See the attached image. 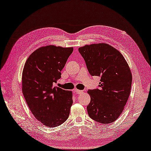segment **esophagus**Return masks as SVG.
<instances>
[{"label": "esophagus", "mask_w": 151, "mask_h": 151, "mask_svg": "<svg viewBox=\"0 0 151 151\" xmlns=\"http://www.w3.org/2000/svg\"><path fill=\"white\" fill-rule=\"evenodd\" d=\"M75 92L77 94H82L83 93V91H80V90H78V89H75Z\"/></svg>", "instance_id": "esophagus-1"}]
</instances>
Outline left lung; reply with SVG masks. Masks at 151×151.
<instances>
[{"label": "left lung", "instance_id": "obj_1", "mask_svg": "<svg viewBox=\"0 0 151 151\" xmlns=\"http://www.w3.org/2000/svg\"><path fill=\"white\" fill-rule=\"evenodd\" d=\"M91 76L101 78L98 88L88 90V115L99 123L114 122L122 112L130 94L132 75L124 57L106 43L78 48Z\"/></svg>", "mask_w": 151, "mask_h": 151}]
</instances>
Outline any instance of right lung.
<instances>
[{"label":"right lung","mask_w":151,"mask_h":151,"mask_svg":"<svg viewBox=\"0 0 151 151\" xmlns=\"http://www.w3.org/2000/svg\"><path fill=\"white\" fill-rule=\"evenodd\" d=\"M73 48L50 45L35 50L22 73V92L38 121L54 127L68 119L73 104L72 92L55 87Z\"/></svg>","instance_id":"obj_1"}]
</instances>
